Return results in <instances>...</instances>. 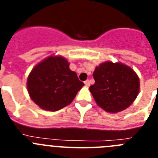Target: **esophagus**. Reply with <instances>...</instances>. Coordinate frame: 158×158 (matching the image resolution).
Listing matches in <instances>:
<instances>
[{"label":"esophagus","instance_id":"esophagus-1","mask_svg":"<svg viewBox=\"0 0 158 158\" xmlns=\"http://www.w3.org/2000/svg\"><path fill=\"white\" fill-rule=\"evenodd\" d=\"M85 85L86 86H89V85H90V81H89V80H86L85 81Z\"/></svg>","mask_w":158,"mask_h":158}]
</instances>
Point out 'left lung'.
<instances>
[{
    "label": "left lung",
    "instance_id": "8db88e82",
    "mask_svg": "<svg viewBox=\"0 0 158 158\" xmlns=\"http://www.w3.org/2000/svg\"><path fill=\"white\" fill-rule=\"evenodd\" d=\"M93 78L95 84L89 87L90 92L98 106L108 112L127 108L139 94V77L123 64H100L95 69Z\"/></svg>",
    "mask_w": 158,
    "mask_h": 158
}]
</instances>
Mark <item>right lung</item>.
I'll list each match as a JSON object with an SVG mask.
<instances>
[{"label":"right lung","instance_id":"1","mask_svg":"<svg viewBox=\"0 0 158 158\" xmlns=\"http://www.w3.org/2000/svg\"><path fill=\"white\" fill-rule=\"evenodd\" d=\"M62 57H49L32 69L27 78V90L42 109L55 111L71 104L85 85L79 81Z\"/></svg>","mask_w":158,"mask_h":158}]
</instances>
